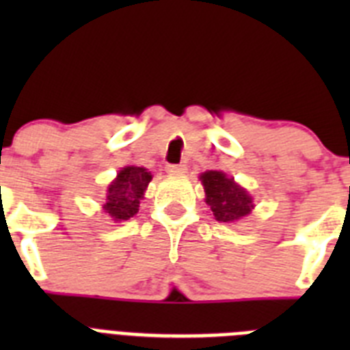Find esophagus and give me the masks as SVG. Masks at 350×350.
<instances>
[{
	"label": "esophagus",
	"instance_id": "obj_1",
	"mask_svg": "<svg viewBox=\"0 0 350 350\" xmlns=\"http://www.w3.org/2000/svg\"><path fill=\"white\" fill-rule=\"evenodd\" d=\"M166 172L170 175H184L187 173V166L185 165H166Z\"/></svg>",
	"mask_w": 350,
	"mask_h": 350
}]
</instances>
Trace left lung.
<instances>
[{
	"mask_svg": "<svg viewBox=\"0 0 350 350\" xmlns=\"http://www.w3.org/2000/svg\"><path fill=\"white\" fill-rule=\"evenodd\" d=\"M205 187V202L219 222H237L247 217L252 208V196L226 173L210 170L200 175Z\"/></svg>",
	"mask_w": 350,
	"mask_h": 350,
	"instance_id": "1",
	"label": "left lung"
}]
</instances>
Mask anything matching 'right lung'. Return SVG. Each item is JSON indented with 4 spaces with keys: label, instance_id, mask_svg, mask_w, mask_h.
Listing matches in <instances>:
<instances>
[{
    "label": "right lung",
    "instance_id": "right-lung-1",
    "mask_svg": "<svg viewBox=\"0 0 350 350\" xmlns=\"http://www.w3.org/2000/svg\"><path fill=\"white\" fill-rule=\"evenodd\" d=\"M150 180L152 175L145 168L140 166L122 168L108 185L103 210L116 222L131 219L133 215H137L140 200H144V193Z\"/></svg>",
    "mask_w": 350,
    "mask_h": 350
}]
</instances>
